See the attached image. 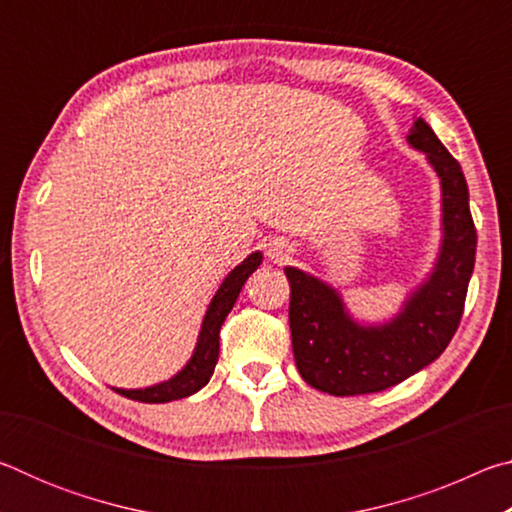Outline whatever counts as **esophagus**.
I'll return each mask as SVG.
<instances>
[{
  "label": "esophagus",
  "mask_w": 512,
  "mask_h": 512,
  "mask_svg": "<svg viewBox=\"0 0 512 512\" xmlns=\"http://www.w3.org/2000/svg\"><path fill=\"white\" fill-rule=\"evenodd\" d=\"M266 255H268V257H271V259H273V262H282V259L289 255V246H287V244H284V241H282V239H273V241H271V244H268V246H266Z\"/></svg>",
  "instance_id": "1"
}]
</instances>
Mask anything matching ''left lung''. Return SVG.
I'll use <instances>...</instances> for the list:
<instances>
[{"instance_id": "1", "label": "left lung", "mask_w": 512, "mask_h": 512, "mask_svg": "<svg viewBox=\"0 0 512 512\" xmlns=\"http://www.w3.org/2000/svg\"><path fill=\"white\" fill-rule=\"evenodd\" d=\"M409 142L427 153L440 176L445 244L436 273L402 314L391 325L359 327L332 289L298 268H284L293 359L302 379L329 395L379 393L400 384L445 352L463 318L476 255L465 176L424 119H415Z\"/></svg>"}]
</instances>
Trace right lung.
Segmentation results:
<instances>
[{
  "mask_svg": "<svg viewBox=\"0 0 512 512\" xmlns=\"http://www.w3.org/2000/svg\"><path fill=\"white\" fill-rule=\"evenodd\" d=\"M259 264H262V255L253 253L248 259H244L235 271L225 277L219 291H216L214 300L210 302V309H207L205 314L194 357L176 377L164 381V384L144 388V391H121V388H115V391L119 395L128 397V400L146 402V404L183 400V397H189L196 391H201L207 381H210L216 359H219V332H221L223 320L230 314V309L235 305V300L239 296L241 287H244V282L248 280V275L253 273Z\"/></svg>",
  "mask_w": 512,
  "mask_h": 512,
  "instance_id": "add662e5",
  "label": "right lung"
}]
</instances>
